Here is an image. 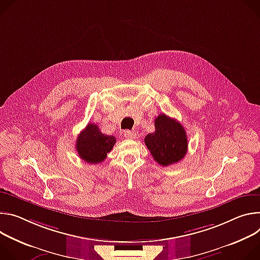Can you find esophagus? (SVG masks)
I'll return each instance as SVG.
<instances>
[{"label": "esophagus", "mask_w": 260, "mask_h": 260, "mask_svg": "<svg viewBox=\"0 0 260 260\" xmlns=\"http://www.w3.org/2000/svg\"><path fill=\"white\" fill-rule=\"evenodd\" d=\"M124 136H125L126 138H128V139H134V138L136 137V134H135L134 131L126 130V131L124 132Z\"/></svg>", "instance_id": "esophagus-1"}]
</instances>
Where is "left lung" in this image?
Returning <instances> with one entry per match:
<instances>
[{
  "instance_id": "8db88e82",
  "label": "left lung",
  "mask_w": 260,
  "mask_h": 260,
  "mask_svg": "<svg viewBox=\"0 0 260 260\" xmlns=\"http://www.w3.org/2000/svg\"><path fill=\"white\" fill-rule=\"evenodd\" d=\"M152 157L162 166L181 161L188 150L187 134L180 122L161 113L155 119V132L145 138Z\"/></svg>"
}]
</instances>
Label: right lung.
I'll return each mask as SVG.
<instances>
[{
  "label": "right lung",
  "instance_id": "obj_1",
  "mask_svg": "<svg viewBox=\"0 0 260 260\" xmlns=\"http://www.w3.org/2000/svg\"><path fill=\"white\" fill-rule=\"evenodd\" d=\"M115 140L114 136L103 134L96 124L89 123L76 139V151L83 161L97 164L104 161Z\"/></svg>",
  "mask_w": 260,
  "mask_h": 260
}]
</instances>
